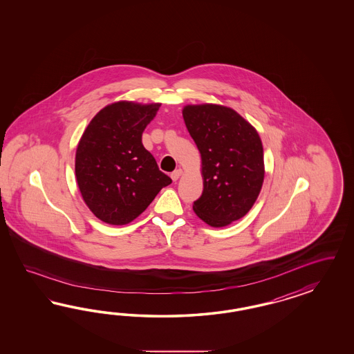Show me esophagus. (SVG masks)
<instances>
[{
	"instance_id": "1",
	"label": "esophagus",
	"mask_w": 354,
	"mask_h": 354,
	"mask_svg": "<svg viewBox=\"0 0 354 354\" xmlns=\"http://www.w3.org/2000/svg\"><path fill=\"white\" fill-rule=\"evenodd\" d=\"M183 170L182 169H178V170H175V171L171 174V179L174 182H176L180 176H182Z\"/></svg>"
}]
</instances>
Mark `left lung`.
Segmentation results:
<instances>
[{"label": "left lung", "mask_w": 354, "mask_h": 354, "mask_svg": "<svg viewBox=\"0 0 354 354\" xmlns=\"http://www.w3.org/2000/svg\"><path fill=\"white\" fill-rule=\"evenodd\" d=\"M183 118L201 154L204 191L193 212L212 227L243 218L257 201L265 179L263 147L254 129L232 107L196 104Z\"/></svg>", "instance_id": "obj_1"}]
</instances>
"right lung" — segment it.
<instances>
[{
    "label": "right lung",
    "mask_w": 354,
    "mask_h": 354,
    "mask_svg": "<svg viewBox=\"0 0 354 354\" xmlns=\"http://www.w3.org/2000/svg\"><path fill=\"white\" fill-rule=\"evenodd\" d=\"M160 106V102L135 101L109 104L77 142L79 191L89 210L107 225H129L171 183L141 141Z\"/></svg>",
    "instance_id": "1"
}]
</instances>
